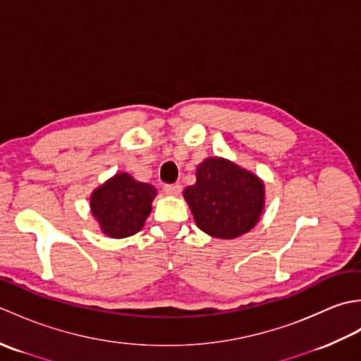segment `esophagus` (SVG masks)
I'll list each match as a JSON object with an SVG mask.
<instances>
[{
  "label": "esophagus",
  "mask_w": 361,
  "mask_h": 361,
  "mask_svg": "<svg viewBox=\"0 0 361 361\" xmlns=\"http://www.w3.org/2000/svg\"><path fill=\"white\" fill-rule=\"evenodd\" d=\"M163 190H164V194H167V195L176 197V195H180V192H181V185H180V183H175V185H164Z\"/></svg>",
  "instance_id": "obj_1"
}]
</instances>
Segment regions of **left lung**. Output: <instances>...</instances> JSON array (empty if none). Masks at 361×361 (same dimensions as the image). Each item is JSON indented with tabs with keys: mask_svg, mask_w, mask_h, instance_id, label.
Returning a JSON list of instances; mask_svg holds the SVG:
<instances>
[{
	"mask_svg": "<svg viewBox=\"0 0 361 361\" xmlns=\"http://www.w3.org/2000/svg\"><path fill=\"white\" fill-rule=\"evenodd\" d=\"M195 176V185L183 195L202 231L235 239L255 228L265 206L264 181L257 175L214 157L197 167Z\"/></svg>",
	"mask_w": 361,
	"mask_h": 361,
	"instance_id": "obj_1",
	"label": "left lung"
}]
</instances>
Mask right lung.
Listing matches in <instances>:
<instances>
[{"label": "right lung", "instance_id": "add662e5", "mask_svg": "<svg viewBox=\"0 0 361 361\" xmlns=\"http://www.w3.org/2000/svg\"><path fill=\"white\" fill-rule=\"evenodd\" d=\"M155 195L152 185L136 181L126 172L116 173L91 194L90 208L104 234L124 239L141 231Z\"/></svg>", "mask_w": 361, "mask_h": 361}]
</instances>
